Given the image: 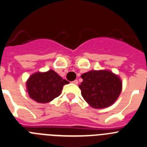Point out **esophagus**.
<instances>
[{
    "instance_id": "obj_1",
    "label": "esophagus",
    "mask_w": 147,
    "mask_h": 147,
    "mask_svg": "<svg viewBox=\"0 0 147 147\" xmlns=\"http://www.w3.org/2000/svg\"><path fill=\"white\" fill-rule=\"evenodd\" d=\"M72 83H74V84H75V85L78 84V80H75L74 81H72Z\"/></svg>"
}]
</instances>
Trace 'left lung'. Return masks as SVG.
Listing matches in <instances>:
<instances>
[{
    "instance_id": "obj_1",
    "label": "left lung",
    "mask_w": 147,
    "mask_h": 147,
    "mask_svg": "<svg viewBox=\"0 0 147 147\" xmlns=\"http://www.w3.org/2000/svg\"><path fill=\"white\" fill-rule=\"evenodd\" d=\"M81 78L83 80L79 88L82 96L94 108L110 106L121 92V80L108 70L90 71L83 74Z\"/></svg>"
}]
</instances>
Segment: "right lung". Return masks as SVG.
Listing matches in <instances>:
<instances>
[{"label": "right lung", "instance_id": "right-lung-1", "mask_svg": "<svg viewBox=\"0 0 147 147\" xmlns=\"http://www.w3.org/2000/svg\"><path fill=\"white\" fill-rule=\"evenodd\" d=\"M68 83L67 80L51 69L31 75L27 81V90L30 98L37 102L48 103L58 97L63 86Z\"/></svg>", "mask_w": 147, "mask_h": 147}]
</instances>
